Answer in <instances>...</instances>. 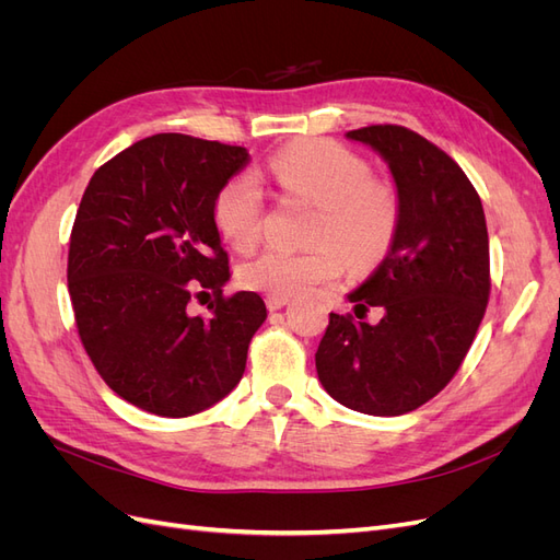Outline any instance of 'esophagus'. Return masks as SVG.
Instances as JSON below:
<instances>
[{
	"label": "esophagus",
	"instance_id": "obj_1",
	"mask_svg": "<svg viewBox=\"0 0 560 560\" xmlns=\"http://www.w3.org/2000/svg\"><path fill=\"white\" fill-rule=\"evenodd\" d=\"M287 301H290L287 296H273V294H268V296H266V308H268V311H280L282 306H287Z\"/></svg>",
	"mask_w": 560,
	"mask_h": 560
}]
</instances>
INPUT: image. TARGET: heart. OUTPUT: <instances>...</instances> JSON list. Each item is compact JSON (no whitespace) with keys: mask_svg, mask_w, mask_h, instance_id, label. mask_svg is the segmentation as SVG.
Listing matches in <instances>:
<instances>
[{"mask_svg":"<svg viewBox=\"0 0 560 560\" xmlns=\"http://www.w3.org/2000/svg\"><path fill=\"white\" fill-rule=\"evenodd\" d=\"M266 177L287 198L313 202L306 252L266 247L238 266L249 290L273 296L308 292L374 268L393 245L399 224V196L393 184L374 177L366 159L331 140H296L266 163ZM212 222L222 241L247 249L259 241L264 194L252 175L229 179L214 196Z\"/></svg>","mask_w":560,"mask_h":560,"instance_id":"1","label":"heart"}]
</instances>
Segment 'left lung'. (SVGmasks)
<instances>
[{"label":"left lung","instance_id":"1","mask_svg":"<svg viewBox=\"0 0 560 560\" xmlns=\"http://www.w3.org/2000/svg\"><path fill=\"white\" fill-rule=\"evenodd\" d=\"M348 138L387 161L399 224L385 259L348 296L354 315L381 307L382 322L329 313L315 369L348 409L401 416L442 393L477 336L490 296L486 217L463 167L422 135L385 124Z\"/></svg>","mask_w":560,"mask_h":560}]
</instances>
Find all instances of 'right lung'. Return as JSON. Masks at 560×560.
<instances>
[{"label":"right lung","instance_id":"add662e5","mask_svg":"<svg viewBox=\"0 0 560 560\" xmlns=\"http://www.w3.org/2000/svg\"><path fill=\"white\" fill-rule=\"evenodd\" d=\"M245 147L159 132L100 165L70 235L67 290L103 381L163 418L206 411L238 385L257 292L224 296L229 254L212 222L219 189L247 165ZM215 294L208 316L191 298Z\"/></svg>","mask_w":560,"mask_h":560}]
</instances>
